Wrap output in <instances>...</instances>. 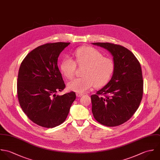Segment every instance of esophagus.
Instances as JSON below:
<instances>
[{
    "instance_id": "34e87169",
    "label": "esophagus",
    "mask_w": 160,
    "mask_h": 160,
    "mask_svg": "<svg viewBox=\"0 0 160 160\" xmlns=\"http://www.w3.org/2000/svg\"><path fill=\"white\" fill-rule=\"evenodd\" d=\"M76 95H77V97H81V96H83V94H82V93H77L76 94Z\"/></svg>"
}]
</instances>
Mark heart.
<instances>
[{"mask_svg": "<svg viewBox=\"0 0 160 160\" xmlns=\"http://www.w3.org/2000/svg\"><path fill=\"white\" fill-rule=\"evenodd\" d=\"M75 61L65 57L60 64L62 73L68 78H72L75 73L77 64L85 66L83 77L77 78L67 84L68 90L78 93H84L93 87L99 88L106 85L111 79L114 70V61L93 47H83L74 52Z\"/></svg>", "mask_w": 160, "mask_h": 160, "instance_id": "b5f03b06", "label": "heart"}]
</instances>
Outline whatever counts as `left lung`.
<instances>
[{
	"mask_svg": "<svg viewBox=\"0 0 160 160\" xmlns=\"http://www.w3.org/2000/svg\"><path fill=\"white\" fill-rule=\"evenodd\" d=\"M113 56L115 70L111 80L91 96L96 121L108 127L120 126L129 120L139 107L143 93L140 64L125 47L109 42H93Z\"/></svg>",
	"mask_w": 160,
	"mask_h": 160,
	"instance_id": "8db88e82",
	"label": "left lung"
}]
</instances>
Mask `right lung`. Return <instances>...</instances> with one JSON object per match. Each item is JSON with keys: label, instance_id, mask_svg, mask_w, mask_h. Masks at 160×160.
Here are the masks:
<instances>
[{"label": "right lung", "instance_id": "right-lung-1", "mask_svg": "<svg viewBox=\"0 0 160 160\" xmlns=\"http://www.w3.org/2000/svg\"><path fill=\"white\" fill-rule=\"evenodd\" d=\"M70 43L39 46L27 54L19 68L17 95L20 107L32 122L43 128L63 123L76 98L73 92L56 95L65 88L58 59Z\"/></svg>", "mask_w": 160, "mask_h": 160}]
</instances>
